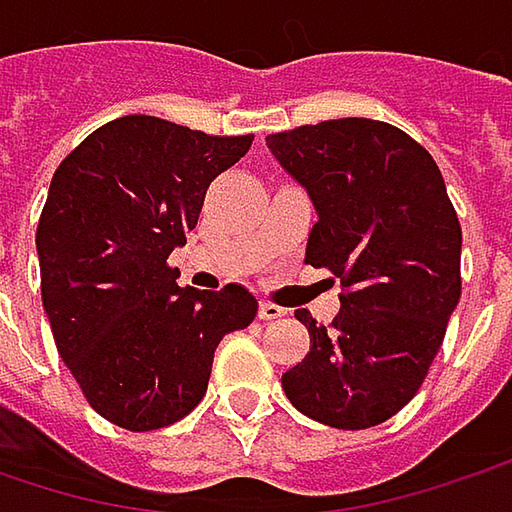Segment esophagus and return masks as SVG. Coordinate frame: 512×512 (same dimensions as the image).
I'll return each instance as SVG.
<instances>
[{
	"label": "esophagus",
	"instance_id": "obj_1",
	"mask_svg": "<svg viewBox=\"0 0 512 512\" xmlns=\"http://www.w3.org/2000/svg\"><path fill=\"white\" fill-rule=\"evenodd\" d=\"M286 316L284 307H278V304H269V301H260L257 304V318H263V321H272V318H281Z\"/></svg>",
	"mask_w": 512,
	"mask_h": 512
}]
</instances>
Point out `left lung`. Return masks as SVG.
Instances as JSON below:
<instances>
[{"label": "left lung", "mask_w": 512, "mask_h": 512, "mask_svg": "<svg viewBox=\"0 0 512 512\" xmlns=\"http://www.w3.org/2000/svg\"><path fill=\"white\" fill-rule=\"evenodd\" d=\"M318 223L304 263L342 278L330 327L307 310L310 353L281 376L301 414L368 429L417 394L461 298V223L435 159L403 130L339 118L266 138Z\"/></svg>", "instance_id": "left-lung-1"}]
</instances>
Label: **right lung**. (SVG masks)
Here are the masks:
<instances>
[{"label":"right lung","instance_id":"add662e5","mask_svg":"<svg viewBox=\"0 0 512 512\" xmlns=\"http://www.w3.org/2000/svg\"><path fill=\"white\" fill-rule=\"evenodd\" d=\"M249 147L252 136L124 115L83 138L51 179L37 226L43 310L83 397L121 429L150 432L191 414L217 345L255 318L246 286L182 289L167 266L208 185Z\"/></svg>","mask_w":512,"mask_h":512}]
</instances>
